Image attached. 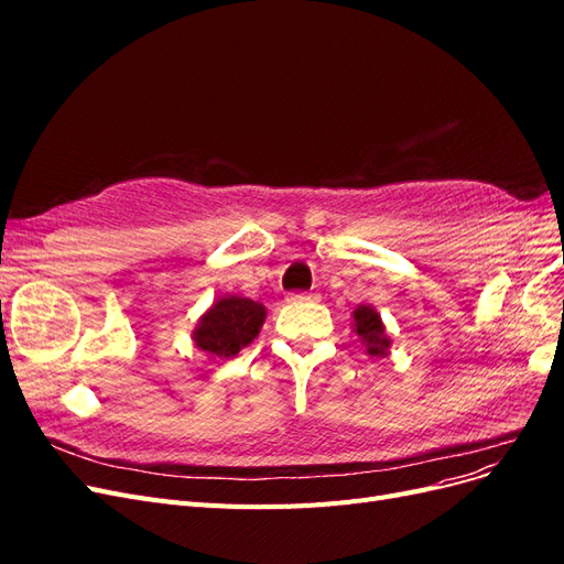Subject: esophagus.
<instances>
[{
  "label": "esophagus",
  "instance_id": "1",
  "mask_svg": "<svg viewBox=\"0 0 564 564\" xmlns=\"http://www.w3.org/2000/svg\"><path fill=\"white\" fill-rule=\"evenodd\" d=\"M294 301H319V294H294Z\"/></svg>",
  "mask_w": 564,
  "mask_h": 564
}]
</instances>
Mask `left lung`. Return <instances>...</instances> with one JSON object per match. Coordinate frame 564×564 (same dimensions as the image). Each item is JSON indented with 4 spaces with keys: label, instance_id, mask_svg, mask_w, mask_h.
Wrapping results in <instances>:
<instances>
[{
    "label": "left lung",
    "instance_id": "1",
    "mask_svg": "<svg viewBox=\"0 0 564 564\" xmlns=\"http://www.w3.org/2000/svg\"><path fill=\"white\" fill-rule=\"evenodd\" d=\"M350 319H352V334L360 338V344L369 357L390 355L392 340L386 334V324L373 305H367V303L357 305Z\"/></svg>",
    "mask_w": 564,
    "mask_h": 564
}]
</instances>
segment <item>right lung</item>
<instances>
[{
	"label": "right lung",
	"instance_id": "obj_1",
	"mask_svg": "<svg viewBox=\"0 0 564 564\" xmlns=\"http://www.w3.org/2000/svg\"><path fill=\"white\" fill-rule=\"evenodd\" d=\"M265 315L268 311L263 303L235 294L220 296L197 319L193 344L212 360H216V357L228 360L259 336Z\"/></svg>",
	"mask_w": 564,
	"mask_h": 564
}]
</instances>
